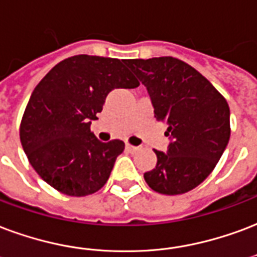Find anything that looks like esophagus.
Returning <instances> with one entry per match:
<instances>
[{"label": "esophagus", "instance_id": "esophagus-1", "mask_svg": "<svg viewBox=\"0 0 257 257\" xmlns=\"http://www.w3.org/2000/svg\"><path fill=\"white\" fill-rule=\"evenodd\" d=\"M126 149L128 150V152H131V153H134V152H137V150L140 149V148H138V146H133V145L127 144L126 145Z\"/></svg>", "mask_w": 257, "mask_h": 257}]
</instances>
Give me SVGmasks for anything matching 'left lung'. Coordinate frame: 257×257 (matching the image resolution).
<instances>
[{"label":"left lung","instance_id":"left-lung-1","mask_svg":"<svg viewBox=\"0 0 257 257\" xmlns=\"http://www.w3.org/2000/svg\"><path fill=\"white\" fill-rule=\"evenodd\" d=\"M149 92L154 116L172 137L168 153L154 150L157 165L144 175L153 191L180 195L213 172L230 138L226 99L206 77L173 57L127 59Z\"/></svg>","mask_w":257,"mask_h":257}]
</instances>
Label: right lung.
Masks as SVG:
<instances>
[{"instance_id": "right-lung-1", "label": "right lung", "mask_w": 257, "mask_h": 257, "mask_svg": "<svg viewBox=\"0 0 257 257\" xmlns=\"http://www.w3.org/2000/svg\"><path fill=\"white\" fill-rule=\"evenodd\" d=\"M124 59L74 55L36 85L20 123L27 158L47 184L69 196L94 194L107 183L124 142L103 144L90 131L107 94L137 88Z\"/></svg>"}]
</instances>
